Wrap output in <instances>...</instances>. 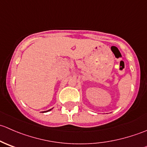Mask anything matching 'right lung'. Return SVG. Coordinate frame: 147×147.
Segmentation results:
<instances>
[{
	"mask_svg": "<svg viewBox=\"0 0 147 147\" xmlns=\"http://www.w3.org/2000/svg\"><path fill=\"white\" fill-rule=\"evenodd\" d=\"M51 109H53V108H52V109H49V110H47V111H45V112H49V111H50V110H51Z\"/></svg>",
	"mask_w": 147,
	"mask_h": 147,
	"instance_id": "obj_1",
	"label": "right lung"
}]
</instances>
